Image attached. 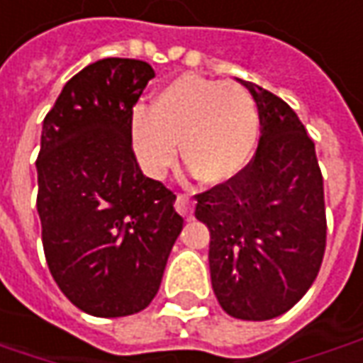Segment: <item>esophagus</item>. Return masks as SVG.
Here are the masks:
<instances>
[{
    "label": "esophagus",
    "instance_id": "34e87169",
    "mask_svg": "<svg viewBox=\"0 0 363 363\" xmlns=\"http://www.w3.org/2000/svg\"><path fill=\"white\" fill-rule=\"evenodd\" d=\"M174 206H177V211H179L182 216H186V218H192L194 199H192L191 194H186V192H179V194H177V202H174Z\"/></svg>",
    "mask_w": 363,
    "mask_h": 363
}]
</instances>
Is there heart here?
I'll list each match as a JSON object with an SVG mask.
<instances>
[{"label":"heart","instance_id":"heart-1","mask_svg":"<svg viewBox=\"0 0 363 363\" xmlns=\"http://www.w3.org/2000/svg\"><path fill=\"white\" fill-rule=\"evenodd\" d=\"M260 111L248 89L201 75H181L157 93L152 109L130 117L133 149L143 169L161 177L179 157L204 184L234 179L252 159Z\"/></svg>","mask_w":363,"mask_h":363}]
</instances>
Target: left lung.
Returning a JSON list of instances; mask_svg holds the SVG:
<instances>
[{
	"mask_svg": "<svg viewBox=\"0 0 363 363\" xmlns=\"http://www.w3.org/2000/svg\"><path fill=\"white\" fill-rule=\"evenodd\" d=\"M256 99L262 137L234 179L196 194L194 216L211 230L218 304L240 320L288 312L316 280L326 250L324 179L314 140L292 107L242 81Z\"/></svg>",
	"mask_w": 363,
	"mask_h": 363,
	"instance_id": "left-lung-1",
	"label": "left lung"
}]
</instances>
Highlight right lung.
I'll return each mask as SVG.
<instances>
[{"instance_id": "add662e5", "label": "right lung", "mask_w": 363, "mask_h": 363, "mask_svg": "<svg viewBox=\"0 0 363 363\" xmlns=\"http://www.w3.org/2000/svg\"><path fill=\"white\" fill-rule=\"evenodd\" d=\"M152 77L139 59H101L69 79L43 119V252L61 292L91 316L145 310L184 224L174 192L145 177L133 150V107Z\"/></svg>"}]
</instances>
